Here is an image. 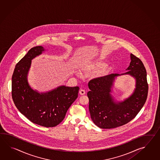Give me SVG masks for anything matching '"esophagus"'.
<instances>
[{
    "label": "esophagus",
    "mask_w": 160,
    "mask_h": 160,
    "mask_svg": "<svg viewBox=\"0 0 160 160\" xmlns=\"http://www.w3.org/2000/svg\"><path fill=\"white\" fill-rule=\"evenodd\" d=\"M79 93L80 95H85V94H86V91H85V90H83V89H81L79 90Z\"/></svg>",
    "instance_id": "34e87169"
}]
</instances>
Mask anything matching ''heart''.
<instances>
[{"instance_id":"1","label":"heart","mask_w":160,"mask_h":160,"mask_svg":"<svg viewBox=\"0 0 160 160\" xmlns=\"http://www.w3.org/2000/svg\"><path fill=\"white\" fill-rule=\"evenodd\" d=\"M106 64L101 62H94L93 63H84L81 66V69L83 71H88L96 68H105Z\"/></svg>"}]
</instances>
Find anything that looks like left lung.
Returning <instances> with one entry per match:
<instances>
[{
    "mask_svg": "<svg viewBox=\"0 0 160 160\" xmlns=\"http://www.w3.org/2000/svg\"><path fill=\"white\" fill-rule=\"evenodd\" d=\"M131 62L128 72L136 79L133 94L123 102H116L111 95V88L118 74H112L93 79L88 82V109L92 121L102 129H112L122 126L136 117L146 102L148 84L146 71L139 58L130 54Z\"/></svg>",
    "mask_w": 160,
    "mask_h": 160,
    "instance_id": "left-lung-1",
    "label": "left lung"
}]
</instances>
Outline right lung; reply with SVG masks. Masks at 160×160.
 <instances>
[{
	"mask_svg": "<svg viewBox=\"0 0 160 160\" xmlns=\"http://www.w3.org/2000/svg\"><path fill=\"white\" fill-rule=\"evenodd\" d=\"M44 51L41 46L31 48L17 64L12 76V98L19 111L31 122L51 128L65 118L78 97L79 88L61 86L41 93L31 88L27 78L31 60Z\"/></svg>",
	"mask_w": 160,
	"mask_h": 160,
	"instance_id": "obj_1",
	"label": "right lung"
}]
</instances>
